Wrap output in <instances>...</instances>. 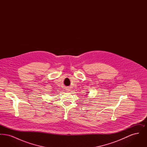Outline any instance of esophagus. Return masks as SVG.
<instances>
[{"instance_id": "esophagus-1", "label": "esophagus", "mask_w": 147, "mask_h": 147, "mask_svg": "<svg viewBox=\"0 0 147 147\" xmlns=\"http://www.w3.org/2000/svg\"><path fill=\"white\" fill-rule=\"evenodd\" d=\"M70 88H66V89H65V90H66L67 92H69V91H70Z\"/></svg>"}]
</instances>
